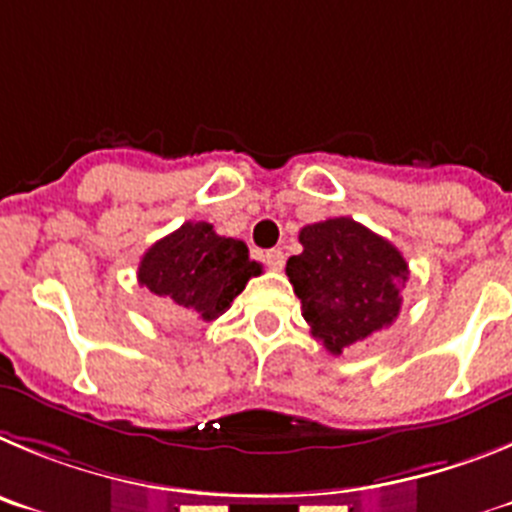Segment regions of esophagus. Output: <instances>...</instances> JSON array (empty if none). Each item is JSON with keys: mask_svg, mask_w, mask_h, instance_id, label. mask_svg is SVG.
Here are the masks:
<instances>
[{"mask_svg": "<svg viewBox=\"0 0 512 512\" xmlns=\"http://www.w3.org/2000/svg\"><path fill=\"white\" fill-rule=\"evenodd\" d=\"M265 262L273 267V270H283V265H285L283 250H267L265 252Z\"/></svg>", "mask_w": 512, "mask_h": 512, "instance_id": "esophagus-1", "label": "esophagus"}]
</instances>
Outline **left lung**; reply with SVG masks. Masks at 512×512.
<instances>
[{"label": "left lung", "mask_w": 512, "mask_h": 512, "mask_svg": "<svg viewBox=\"0 0 512 512\" xmlns=\"http://www.w3.org/2000/svg\"><path fill=\"white\" fill-rule=\"evenodd\" d=\"M303 252L285 265L311 334L342 354L393 324L408 283V262L395 245L349 216L308 224Z\"/></svg>", "instance_id": "obj_1"}]
</instances>
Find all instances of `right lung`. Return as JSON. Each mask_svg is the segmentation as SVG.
<instances>
[{
  "mask_svg": "<svg viewBox=\"0 0 512 512\" xmlns=\"http://www.w3.org/2000/svg\"><path fill=\"white\" fill-rule=\"evenodd\" d=\"M260 262L245 242L219 237L209 222H186L142 255L137 280L168 306L173 319H219L245 290Z\"/></svg>",
  "mask_w": 512,
  "mask_h": 512,
  "instance_id": "1",
  "label": "right lung"
}]
</instances>
